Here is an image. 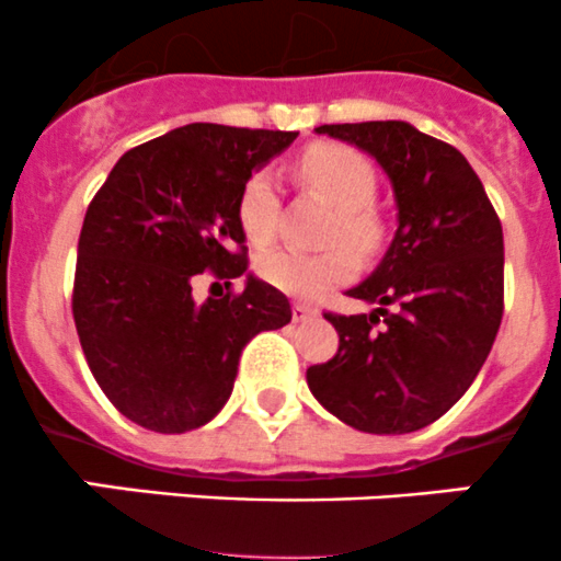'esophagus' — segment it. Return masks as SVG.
I'll return each instance as SVG.
<instances>
[{
	"instance_id": "34e87169",
	"label": "esophagus",
	"mask_w": 561,
	"mask_h": 561,
	"mask_svg": "<svg viewBox=\"0 0 561 561\" xmlns=\"http://www.w3.org/2000/svg\"><path fill=\"white\" fill-rule=\"evenodd\" d=\"M317 314H320V309L317 307H309V304H301V301L293 304V320L296 322L312 320V317H317Z\"/></svg>"
}]
</instances>
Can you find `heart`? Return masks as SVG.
Wrapping results in <instances>:
<instances>
[{
	"label": "heart",
	"mask_w": 561,
	"mask_h": 561,
	"mask_svg": "<svg viewBox=\"0 0 561 561\" xmlns=\"http://www.w3.org/2000/svg\"><path fill=\"white\" fill-rule=\"evenodd\" d=\"M298 175L336 206L328 241H347L355 249L377 247L380 219L371 211L377 192L375 168L364 154L342 144H314L298 157ZM239 222L247 239L265 244L279 225V186L268 171H254L239 197ZM358 254L336 244L322 252L265 249L257 254V274L276 290L298 298H317L358 274Z\"/></svg>",
	"instance_id": "obj_1"
}]
</instances>
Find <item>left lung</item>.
I'll list each match as a JSON object with an SVG mask.
<instances>
[{
    "instance_id": "8db88e82",
    "label": "left lung",
    "mask_w": 561,
    "mask_h": 561,
    "mask_svg": "<svg viewBox=\"0 0 561 561\" xmlns=\"http://www.w3.org/2000/svg\"><path fill=\"white\" fill-rule=\"evenodd\" d=\"M317 133L380 162L399 228L375 274L347 293L377 304L375 312H325L339 350L309 366V390L358 432H417L467 393L489 358L505 312L502 222L461 151L412 124H322Z\"/></svg>"
}]
</instances>
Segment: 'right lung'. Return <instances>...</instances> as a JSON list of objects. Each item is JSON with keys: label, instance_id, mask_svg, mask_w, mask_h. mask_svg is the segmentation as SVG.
<instances>
[{"label": "right lung", "instance_id": "add662e5", "mask_svg": "<svg viewBox=\"0 0 561 561\" xmlns=\"http://www.w3.org/2000/svg\"><path fill=\"white\" fill-rule=\"evenodd\" d=\"M298 133L186 124L129 149L92 197L78 239L72 317L94 380L138 426L184 434L228 401L241 350L290 322L285 293L249 276L197 304L203 271L239 279V197Z\"/></svg>", "mask_w": 561, "mask_h": 561}]
</instances>
